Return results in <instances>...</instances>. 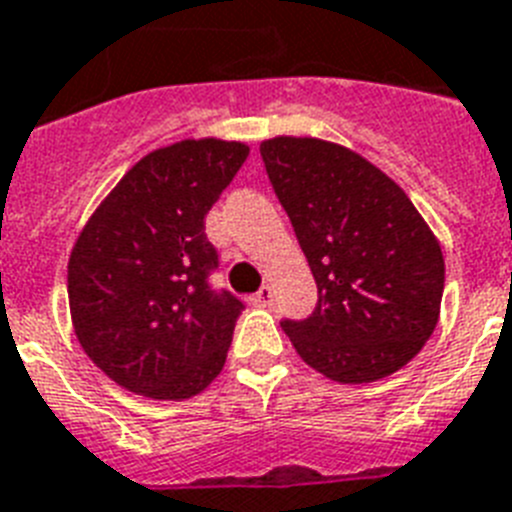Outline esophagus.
<instances>
[{
  "label": "esophagus",
  "mask_w": 512,
  "mask_h": 512,
  "mask_svg": "<svg viewBox=\"0 0 512 512\" xmlns=\"http://www.w3.org/2000/svg\"><path fill=\"white\" fill-rule=\"evenodd\" d=\"M274 301V290L272 285H264L256 295H251V303L253 306H269Z\"/></svg>",
  "instance_id": "obj_1"
}]
</instances>
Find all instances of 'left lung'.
Returning a JSON list of instances; mask_svg holds the SVG:
<instances>
[{"label":"left lung","mask_w":512,"mask_h":512,"mask_svg":"<svg viewBox=\"0 0 512 512\" xmlns=\"http://www.w3.org/2000/svg\"><path fill=\"white\" fill-rule=\"evenodd\" d=\"M261 159L319 287L314 314L282 322L298 356L342 384L403 369L432 337L445 290L424 217L395 180L337 143L277 135Z\"/></svg>","instance_id":"8db88e82"}]
</instances>
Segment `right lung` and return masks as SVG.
<instances>
[{
  "mask_svg": "<svg viewBox=\"0 0 512 512\" xmlns=\"http://www.w3.org/2000/svg\"><path fill=\"white\" fill-rule=\"evenodd\" d=\"M240 141H177L114 185L75 240L67 298L86 356L151 400H188L225 366L243 303L211 290L204 219L248 156Z\"/></svg>",
  "mask_w": 512,
  "mask_h": 512,
  "instance_id": "right-lung-1",
  "label": "right lung"
}]
</instances>
